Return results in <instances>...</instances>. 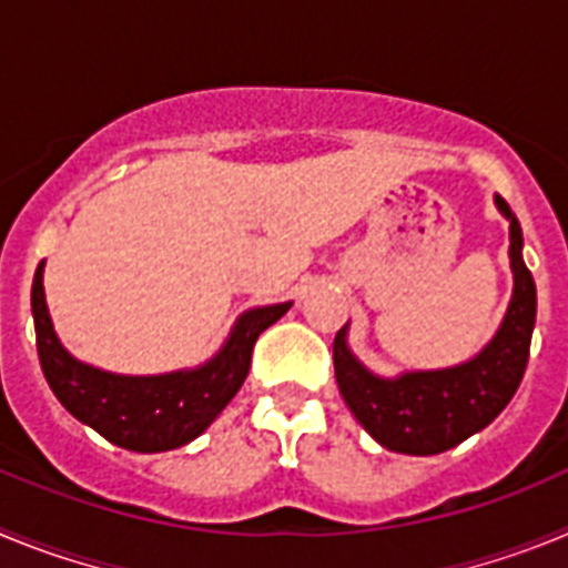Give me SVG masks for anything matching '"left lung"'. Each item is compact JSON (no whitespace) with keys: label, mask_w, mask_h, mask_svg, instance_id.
<instances>
[{"label":"left lung","mask_w":568,"mask_h":568,"mask_svg":"<svg viewBox=\"0 0 568 568\" xmlns=\"http://www.w3.org/2000/svg\"><path fill=\"white\" fill-rule=\"evenodd\" d=\"M509 219V255L515 293L498 335L478 358L438 373H409L395 381L375 378L346 349L344 329L335 333V381L346 406L381 446L404 455H438L504 413L518 393L529 361L531 329L538 313V290L524 264V233L509 204L495 195Z\"/></svg>","instance_id":"obj_1"}]
</instances>
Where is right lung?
Instances as JSON below:
<instances>
[{
	"mask_svg": "<svg viewBox=\"0 0 568 568\" xmlns=\"http://www.w3.org/2000/svg\"><path fill=\"white\" fill-rule=\"evenodd\" d=\"M42 267L44 261L37 267L30 307L44 378L73 418L130 453H164L199 438L247 378L258 335L290 310V304H273L241 315L222 353L202 369L128 378L70 358L50 324Z\"/></svg>",
	"mask_w": 568,
	"mask_h": 568,
	"instance_id": "obj_1",
	"label": "right lung"
}]
</instances>
